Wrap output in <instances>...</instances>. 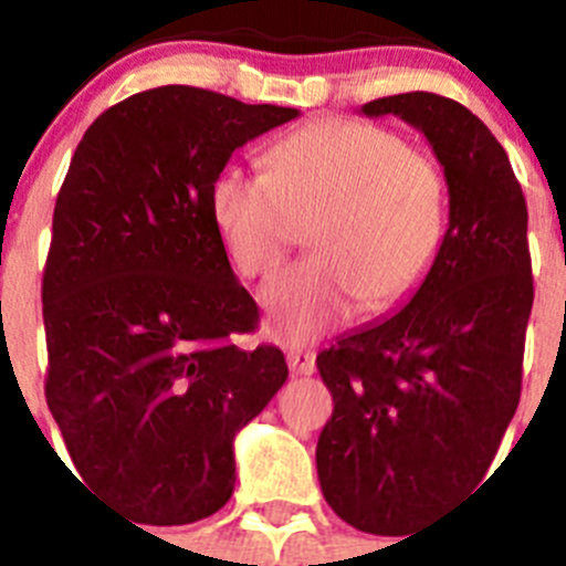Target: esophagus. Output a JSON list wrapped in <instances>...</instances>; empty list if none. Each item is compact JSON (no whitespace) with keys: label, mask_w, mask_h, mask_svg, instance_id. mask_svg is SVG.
<instances>
[{"label":"esophagus","mask_w":566,"mask_h":566,"mask_svg":"<svg viewBox=\"0 0 566 566\" xmlns=\"http://www.w3.org/2000/svg\"><path fill=\"white\" fill-rule=\"evenodd\" d=\"M287 366L293 375H313L315 371V353L310 349H290Z\"/></svg>","instance_id":"esophagus-1"}]
</instances>
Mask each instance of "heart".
Returning <instances> with one entry per match:
<instances>
[{"instance_id":"heart-1","label":"heart","mask_w":566,"mask_h":566,"mask_svg":"<svg viewBox=\"0 0 566 566\" xmlns=\"http://www.w3.org/2000/svg\"><path fill=\"white\" fill-rule=\"evenodd\" d=\"M211 220L242 276H264L310 226L315 256L262 287L268 333L304 344L358 304L380 313L434 268L448 191L431 157L360 120H318L271 149V171L226 166L211 182Z\"/></svg>"}]
</instances>
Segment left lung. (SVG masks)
I'll return each mask as SVG.
<instances>
[{"mask_svg": "<svg viewBox=\"0 0 566 566\" xmlns=\"http://www.w3.org/2000/svg\"><path fill=\"white\" fill-rule=\"evenodd\" d=\"M360 112L426 135L446 175L448 231L406 307L315 358L335 403L315 465L346 524L403 536L485 476L516 415L533 307L527 202L507 151L457 101L403 93Z\"/></svg>", "mask_w": 566, "mask_h": 566, "instance_id": "8db88e82", "label": "left lung"}]
</instances>
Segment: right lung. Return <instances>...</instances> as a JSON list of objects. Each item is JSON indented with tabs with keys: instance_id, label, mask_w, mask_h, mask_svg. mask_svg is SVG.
Returning <instances> with one entry per match:
<instances>
[{
	"instance_id": "1",
	"label": "right lung",
	"mask_w": 566,
	"mask_h": 566,
	"mask_svg": "<svg viewBox=\"0 0 566 566\" xmlns=\"http://www.w3.org/2000/svg\"><path fill=\"white\" fill-rule=\"evenodd\" d=\"M298 118L200 86L95 118L53 211L42 282L48 406L81 480L137 522L191 524L233 493V440L287 380L242 349L259 307L211 220L233 151Z\"/></svg>"
}]
</instances>
